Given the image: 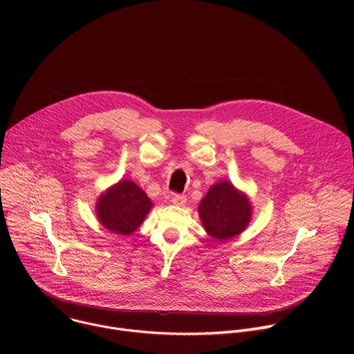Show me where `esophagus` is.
<instances>
[{
  "mask_svg": "<svg viewBox=\"0 0 354 354\" xmlns=\"http://www.w3.org/2000/svg\"><path fill=\"white\" fill-rule=\"evenodd\" d=\"M171 203L175 206H183L186 203V196L182 194H172L171 196Z\"/></svg>",
  "mask_w": 354,
  "mask_h": 354,
  "instance_id": "1",
  "label": "esophagus"
}]
</instances>
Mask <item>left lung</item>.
<instances>
[{
  "mask_svg": "<svg viewBox=\"0 0 354 354\" xmlns=\"http://www.w3.org/2000/svg\"><path fill=\"white\" fill-rule=\"evenodd\" d=\"M198 216L205 230L216 241H227L239 235L249 224L252 207L249 198L231 182L213 185L198 205Z\"/></svg>",
  "mask_w": 354,
  "mask_h": 354,
  "instance_id": "8db88e82",
  "label": "left lung"
}]
</instances>
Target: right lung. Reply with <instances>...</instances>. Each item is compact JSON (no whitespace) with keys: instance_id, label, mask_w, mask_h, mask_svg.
<instances>
[{"instance_id":"add662e5","label":"right lung","mask_w":354,"mask_h":354,"mask_svg":"<svg viewBox=\"0 0 354 354\" xmlns=\"http://www.w3.org/2000/svg\"><path fill=\"white\" fill-rule=\"evenodd\" d=\"M153 201L134 182L123 179L100 194L96 201V217L111 232L130 235L144 221Z\"/></svg>"}]
</instances>
